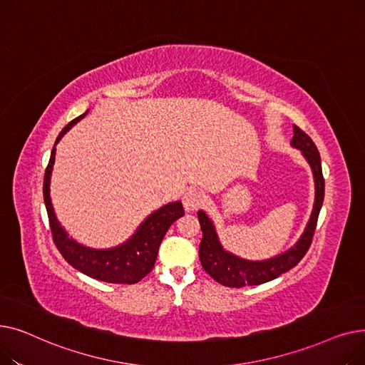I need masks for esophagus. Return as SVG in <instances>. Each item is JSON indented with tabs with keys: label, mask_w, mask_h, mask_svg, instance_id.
<instances>
[{
	"label": "esophagus",
	"mask_w": 365,
	"mask_h": 365,
	"mask_svg": "<svg viewBox=\"0 0 365 365\" xmlns=\"http://www.w3.org/2000/svg\"><path fill=\"white\" fill-rule=\"evenodd\" d=\"M182 201H183V207L186 212H194V210H198L205 202V197L197 189H189L187 192L183 195Z\"/></svg>",
	"instance_id": "34e87169"
}]
</instances>
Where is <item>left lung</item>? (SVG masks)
Wrapping results in <instances>:
<instances>
[{"mask_svg": "<svg viewBox=\"0 0 365 365\" xmlns=\"http://www.w3.org/2000/svg\"><path fill=\"white\" fill-rule=\"evenodd\" d=\"M293 130L294 136L292 145L302 150L303 157L312 168L315 179V204L311 219L308 225H306V229L300 240L290 248V250H287L285 253L275 256L272 259L252 262L223 250L212 220L208 219V216L202 210H200L198 220L202 231V240L200 244V260L204 271L222 285L232 287V289H241L244 285H259L267 281H272L278 278L281 274L290 271L292 267H294L303 259L306 252L309 250L315 234L319 210L324 201V178L321 168V157L315 143L308 134L297 125H293Z\"/></svg>", "mask_w": 365, "mask_h": 365, "instance_id": "left-lung-1", "label": "left lung"}]
</instances>
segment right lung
<instances>
[{"label": "right lung", "instance_id": "1", "mask_svg": "<svg viewBox=\"0 0 365 365\" xmlns=\"http://www.w3.org/2000/svg\"><path fill=\"white\" fill-rule=\"evenodd\" d=\"M88 110L72 120L59 133V136H57L56 143L51 149L48 165L46 168L43 194L53 241L63 259L71 266H73L76 271L86 274L87 277L112 284H136L152 271L158 256V248L165 232L168 231L171 223H175L185 215V210L180 201L158 208L157 212H153L145 219V222L138 227V231L134 232V235L128 241L118 247L108 248V250L88 248L69 238L54 215L50 198V178L54 164L57 142L62 139L63 134L73 124L84 118Z\"/></svg>", "mask_w": 365, "mask_h": 365}]
</instances>
